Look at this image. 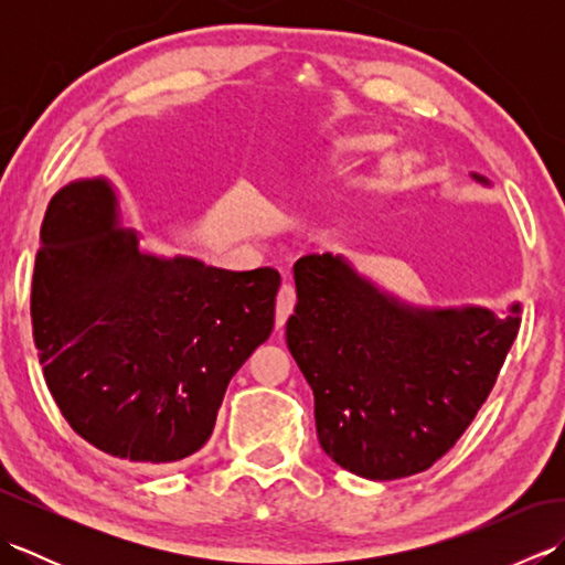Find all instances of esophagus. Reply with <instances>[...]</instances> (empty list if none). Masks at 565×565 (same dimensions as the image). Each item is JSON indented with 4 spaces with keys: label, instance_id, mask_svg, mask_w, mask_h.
Masks as SVG:
<instances>
[{
    "label": "esophagus",
    "instance_id": "esophagus-1",
    "mask_svg": "<svg viewBox=\"0 0 565 565\" xmlns=\"http://www.w3.org/2000/svg\"><path fill=\"white\" fill-rule=\"evenodd\" d=\"M296 303V289L291 281H284V286L279 289V296H276V328H281L286 320H289L291 310Z\"/></svg>",
    "mask_w": 565,
    "mask_h": 565
}]
</instances>
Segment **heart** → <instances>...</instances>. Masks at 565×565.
<instances>
[{
	"label": "heart",
	"instance_id": "heart-1",
	"mask_svg": "<svg viewBox=\"0 0 565 565\" xmlns=\"http://www.w3.org/2000/svg\"><path fill=\"white\" fill-rule=\"evenodd\" d=\"M391 138L383 136V134H366V136H354V138H347L342 142V150L347 152H379L383 148H388Z\"/></svg>",
	"mask_w": 565,
	"mask_h": 565
}]
</instances>
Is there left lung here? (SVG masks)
<instances>
[{"instance_id":"left-lung-1","label":"left lung","mask_w":565,"mask_h":565,"mask_svg":"<svg viewBox=\"0 0 565 565\" xmlns=\"http://www.w3.org/2000/svg\"><path fill=\"white\" fill-rule=\"evenodd\" d=\"M294 279L286 344L313 388L322 451L371 481L427 471L493 391L520 303L413 308L330 252L298 259Z\"/></svg>"}]
</instances>
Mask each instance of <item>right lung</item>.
<instances>
[{
    "label": "right lung",
    "instance_id": "right-lung-1",
    "mask_svg": "<svg viewBox=\"0 0 565 565\" xmlns=\"http://www.w3.org/2000/svg\"><path fill=\"white\" fill-rule=\"evenodd\" d=\"M31 284L33 342L60 413L92 447L174 463L209 441L227 383L274 328L281 276L138 249L106 179L47 203Z\"/></svg>",
    "mask_w": 565,
    "mask_h": 565
}]
</instances>
